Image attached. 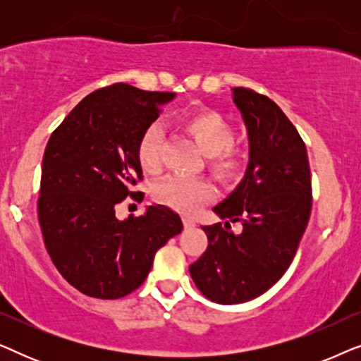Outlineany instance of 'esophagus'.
Wrapping results in <instances>:
<instances>
[{
    "label": "esophagus",
    "mask_w": 361,
    "mask_h": 361,
    "mask_svg": "<svg viewBox=\"0 0 361 361\" xmlns=\"http://www.w3.org/2000/svg\"><path fill=\"white\" fill-rule=\"evenodd\" d=\"M182 221H184L185 228H192V226H195V220L190 219V216H184V219H182Z\"/></svg>",
    "instance_id": "1"
}]
</instances>
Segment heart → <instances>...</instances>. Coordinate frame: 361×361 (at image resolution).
<instances>
[{
	"label": "heart",
	"instance_id": "1",
	"mask_svg": "<svg viewBox=\"0 0 361 361\" xmlns=\"http://www.w3.org/2000/svg\"><path fill=\"white\" fill-rule=\"evenodd\" d=\"M179 125L199 149L209 156V167L221 182L231 184L240 180L248 169L250 156L241 147L235 146V128L219 111L200 110L187 113ZM162 141L164 135L159 125H151L142 133L137 142V161L147 174H157L162 167ZM215 189L205 179L190 177H167L154 189L157 202L182 214H195L205 202L214 199Z\"/></svg>",
	"mask_w": 361,
	"mask_h": 361
}]
</instances>
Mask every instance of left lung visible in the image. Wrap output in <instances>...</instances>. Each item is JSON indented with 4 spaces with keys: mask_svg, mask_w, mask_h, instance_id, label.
I'll return each mask as SVG.
<instances>
[{
    "mask_svg": "<svg viewBox=\"0 0 361 361\" xmlns=\"http://www.w3.org/2000/svg\"><path fill=\"white\" fill-rule=\"evenodd\" d=\"M233 102L248 130V169L214 207L225 226H202L209 246L189 268L200 293L219 304L246 302L278 283L293 263L312 209L307 149L289 118L250 88H233ZM230 221H242L240 235L229 230Z\"/></svg>",
    "mask_w": 361,
    "mask_h": 361,
    "instance_id": "left-lung-1",
    "label": "left lung"
}]
</instances>
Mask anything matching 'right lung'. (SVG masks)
<instances>
[{
  "mask_svg": "<svg viewBox=\"0 0 361 361\" xmlns=\"http://www.w3.org/2000/svg\"><path fill=\"white\" fill-rule=\"evenodd\" d=\"M174 97L113 83L83 98L47 142L39 224L59 273L85 295L120 299L136 290L156 251L182 231L180 216L164 205L115 216L142 179L137 142Z\"/></svg>",
  "mask_w": 361,
  "mask_h": 361,
  "instance_id": "right-lung-1",
  "label": "right lung"
}]
</instances>
